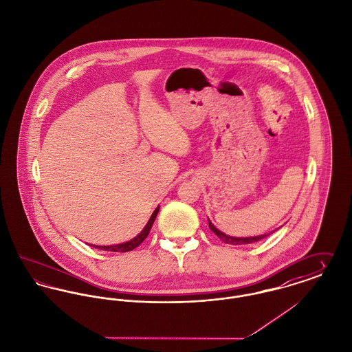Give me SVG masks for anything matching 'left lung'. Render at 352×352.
<instances>
[{
  "mask_svg": "<svg viewBox=\"0 0 352 352\" xmlns=\"http://www.w3.org/2000/svg\"><path fill=\"white\" fill-rule=\"evenodd\" d=\"M208 223H210V230H211L213 234H216V236H217L221 241H224V243H227V244H232V245L251 244V243L258 241V240H261V239H264V237H267V236L270 234H260V236H254V237H234V236H228V234H223L221 231H219V230L212 224L210 220H208Z\"/></svg>",
  "mask_w": 352,
  "mask_h": 352,
  "instance_id": "left-lung-1",
  "label": "left lung"
}]
</instances>
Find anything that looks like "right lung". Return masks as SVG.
I'll use <instances>...</instances> for the list:
<instances>
[{"label":"right lung","instance_id":"right-lung-1","mask_svg":"<svg viewBox=\"0 0 352 352\" xmlns=\"http://www.w3.org/2000/svg\"><path fill=\"white\" fill-rule=\"evenodd\" d=\"M159 208L160 207H157L155 212L152 213L149 221L146 223V226L144 227V230L141 231L140 234H138L136 237H133L132 240H129L126 243H122V244H116V245H92V247L98 248V250H104V251H111V252H128V251L135 250L136 247L140 245L141 243L146 239V236L149 234V231H151V228L153 226V221H155V219H156V216L159 213Z\"/></svg>","mask_w":352,"mask_h":352}]
</instances>
